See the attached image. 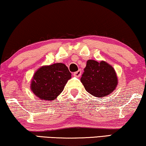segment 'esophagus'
Segmentation results:
<instances>
[{"label":"esophagus","mask_w":146,"mask_h":146,"mask_svg":"<svg viewBox=\"0 0 146 146\" xmlns=\"http://www.w3.org/2000/svg\"><path fill=\"white\" fill-rule=\"evenodd\" d=\"M82 75V71L81 70H78L77 72H76L74 73V76L77 78H79L80 76Z\"/></svg>","instance_id":"34e87169"}]
</instances>
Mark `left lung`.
I'll return each instance as SVG.
<instances>
[{
	"label": "left lung",
	"mask_w": 146,
	"mask_h": 146,
	"mask_svg": "<svg viewBox=\"0 0 146 146\" xmlns=\"http://www.w3.org/2000/svg\"><path fill=\"white\" fill-rule=\"evenodd\" d=\"M80 80L89 94L99 98L111 94L118 85L115 69L103 60H88Z\"/></svg>",
	"instance_id": "8db88e82"
}]
</instances>
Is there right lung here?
I'll use <instances>...</instances> for the list:
<instances>
[{
  "label": "right lung",
  "mask_w": 146,
  "mask_h": 146,
  "mask_svg": "<svg viewBox=\"0 0 146 146\" xmlns=\"http://www.w3.org/2000/svg\"><path fill=\"white\" fill-rule=\"evenodd\" d=\"M71 73L63 63H55L40 67L31 80L30 89L37 98L53 101L64 90Z\"/></svg>",
  "instance_id": "1"
}]
</instances>
